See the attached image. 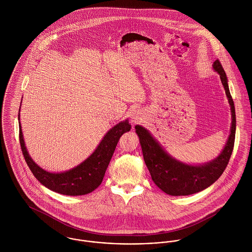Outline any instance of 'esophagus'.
I'll use <instances>...</instances> for the list:
<instances>
[{
    "instance_id": "34e87169",
    "label": "esophagus",
    "mask_w": 252,
    "mask_h": 252,
    "mask_svg": "<svg viewBox=\"0 0 252 252\" xmlns=\"http://www.w3.org/2000/svg\"><path fill=\"white\" fill-rule=\"evenodd\" d=\"M131 119L133 123H139L142 120V113L140 110H134L131 115Z\"/></svg>"
}]
</instances>
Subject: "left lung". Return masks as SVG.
<instances>
[{"instance_id": "1", "label": "left lung", "mask_w": 252, "mask_h": 252, "mask_svg": "<svg viewBox=\"0 0 252 252\" xmlns=\"http://www.w3.org/2000/svg\"><path fill=\"white\" fill-rule=\"evenodd\" d=\"M213 68L220 75L232 115L230 135L227 143L214 160L199 165L183 163L171 156L152 137L148 130L141 125L135 126L142 146L144 163L151 179L168 195L187 196L208 188L223 174L232 155L236 135L235 106L230 94L226 73L218 60L214 62Z\"/></svg>"}]
</instances>
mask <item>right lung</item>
I'll return each instance as SVG.
<instances>
[{"label":"right lung","mask_w":252,"mask_h":252,"mask_svg":"<svg viewBox=\"0 0 252 252\" xmlns=\"http://www.w3.org/2000/svg\"><path fill=\"white\" fill-rule=\"evenodd\" d=\"M18 120L19 142L25 161L31 172L36 180L46 188L56 193L68 196L85 195L98 188L103 181L105 173L120 137L124 133L131 130V125L129 124L128 119L119 122L108 130V133L105 135L94 152L83 162L69 171L50 173L37 166V164L29 155L23 139L20 114H18Z\"/></svg>","instance_id":"obj_1"}]
</instances>
